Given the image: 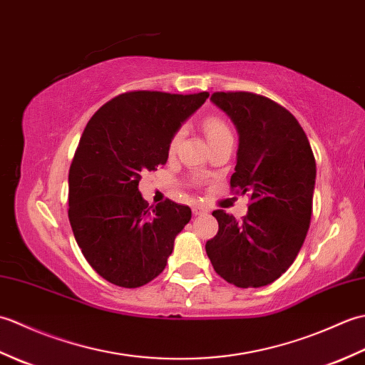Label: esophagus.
Returning <instances> with one entry per match:
<instances>
[{
	"instance_id": "1",
	"label": "esophagus",
	"mask_w": 365,
	"mask_h": 365,
	"mask_svg": "<svg viewBox=\"0 0 365 365\" xmlns=\"http://www.w3.org/2000/svg\"><path fill=\"white\" fill-rule=\"evenodd\" d=\"M208 210L205 207H200V205H195L192 207V215L195 216H199V215H204V213H207Z\"/></svg>"
}]
</instances>
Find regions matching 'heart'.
<instances>
[{
  "label": "heart",
  "instance_id": "obj_1",
  "mask_svg": "<svg viewBox=\"0 0 365 365\" xmlns=\"http://www.w3.org/2000/svg\"><path fill=\"white\" fill-rule=\"evenodd\" d=\"M204 131H205V136L210 144L218 141V139H221V138L230 136V130L226 125V122L221 120L220 118H216V115H208V118H205ZM178 141H180V131H177V133L170 138V141H169V152L170 153L175 150Z\"/></svg>",
  "mask_w": 365,
  "mask_h": 365
}]
</instances>
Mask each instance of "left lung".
I'll list each match as a JSON object with an SVG mask.
<instances>
[{"instance_id":"1","label":"left lung","mask_w":365,"mask_h":365,"mask_svg":"<svg viewBox=\"0 0 365 365\" xmlns=\"http://www.w3.org/2000/svg\"><path fill=\"white\" fill-rule=\"evenodd\" d=\"M212 103L238 133L230 187L250 192L243 221L213 212L218 234L205 251L216 273L240 289L281 277L297 259L312 216L315 158L298 120L273 100L251 92H215Z\"/></svg>"}]
</instances>
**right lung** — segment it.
Masks as SVG:
<instances>
[{
  "mask_svg": "<svg viewBox=\"0 0 365 365\" xmlns=\"http://www.w3.org/2000/svg\"><path fill=\"white\" fill-rule=\"evenodd\" d=\"M208 96L127 92L84 128L68 170V221L83 255L108 282L136 289L165 269L191 210L169 199L149 207L138 185L144 170L166 165L170 138Z\"/></svg>",
  "mask_w": 365,
  "mask_h": 365,
  "instance_id": "add662e5",
  "label": "right lung"
}]
</instances>
